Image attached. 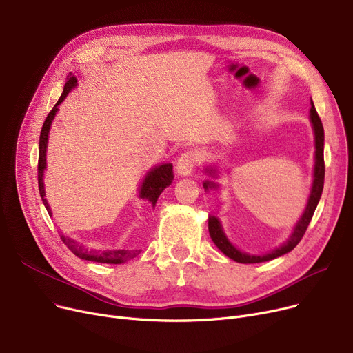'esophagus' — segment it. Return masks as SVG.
Returning <instances> with one entry per match:
<instances>
[{"label": "esophagus", "mask_w": 353, "mask_h": 353, "mask_svg": "<svg viewBox=\"0 0 353 353\" xmlns=\"http://www.w3.org/2000/svg\"><path fill=\"white\" fill-rule=\"evenodd\" d=\"M197 164V154L193 150H186L180 154L176 163L177 173L181 176H189Z\"/></svg>", "instance_id": "obj_1"}]
</instances>
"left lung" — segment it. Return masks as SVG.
<instances>
[{"label": "left lung", "mask_w": 353, "mask_h": 353, "mask_svg": "<svg viewBox=\"0 0 353 353\" xmlns=\"http://www.w3.org/2000/svg\"><path fill=\"white\" fill-rule=\"evenodd\" d=\"M310 123L313 127V133H314V147H316V152H314V169H313V184H312V190H310V196L307 200V205L306 209L302 214V217L299 219L298 223H296L290 237L288 239V242L283 243L281 248L274 249L270 253L262 254V256H257V254H248L237 250L230 242L229 239L226 237V234L223 233V229H221L220 221L216 216H209V233L210 237L213 240V243L223 252L228 257L233 259L234 262L239 263H261V262H268L272 261V259L279 257L290 250H293L298 245L309 223L313 217L314 210H316L318 203L321 200L322 196V190H323V180H325V160H323V141H325V133H323V125L321 121V117L318 116V111L313 105V101L310 103ZM209 174L216 176V170L213 169H208L206 170ZM203 186H205L206 190L209 189H217V184L214 181H205L203 183Z\"/></svg>", "instance_id": "obj_1"}]
</instances>
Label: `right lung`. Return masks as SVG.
Returning a JSON list of instances; mask_svg holds the SVG:
<instances>
[{
  "label": "right lung",
  "mask_w": 353,
  "mask_h": 353,
  "mask_svg": "<svg viewBox=\"0 0 353 353\" xmlns=\"http://www.w3.org/2000/svg\"><path fill=\"white\" fill-rule=\"evenodd\" d=\"M77 85V79L76 77H70L64 85L63 90V94L59 99V101L55 103V105L52 107V110L48 113L43 128H41V134H40V153H39V190H40V196L43 199L44 206L48 212V214H51V209L48 206V203L46 200V192H44V181H43V173L46 169V152H47V141H48V132H50V127L51 123L54 120L55 113L59 111V105L63 103V100L67 97L68 92ZM174 176H173V165L170 163L167 164H160L154 169H152L150 172L147 173L143 184H141V189H140V197L141 199H147L148 201L152 203V206L154 208L159 196L161 194V192L170 186L172 181H173ZM61 240L64 242V245L74 253L76 256L84 259V261H90V262H99V263H108V265H120L124 263L130 259H133L139 254L140 250H88L85 248H83L81 245H79L76 240H72L70 237H65L63 234Z\"/></svg>",
  "instance_id": "right-lung-1"
}]
</instances>
